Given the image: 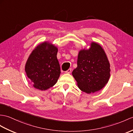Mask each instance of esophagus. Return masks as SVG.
Wrapping results in <instances>:
<instances>
[{"label":"esophagus","mask_w":133,"mask_h":133,"mask_svg":"<svg viewBox=\"0 0 133 133\" xmlns=\"http://www.w3.org/2000/svg\"><path fill=\"white\" fill-rule=\"evenodd\" d=\"M71 72V69H68L66 71V73H67V74H70Z\"/></svg>","instance_id":"34e87169"}]
</instances>
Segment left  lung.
<instances>
[{
	"mask_svg": "<svg viewBox=\"0 0 133 133\" xmlns=\"http://www.w3.org/2000/svg\"><path fill=\"white\" fill-rule=\"evenodd\" d=\"M77 64L72 74L81 91L94 93L108 82L110 64L103 49L97 43L92 42L89 50L79 51Z\"/></svg>",
	"mask_w": 133,
	"mask_h": 133,
	"instance_id": "obj_1",
	"label": "left lung"
}]
</instances>
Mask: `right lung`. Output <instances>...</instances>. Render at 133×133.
Masks as SVG:
<instances>
[{
  "label": "right lung",
  "mask_w": 133,
  "mask_h": 133,
  "mask_svg": "<svg viewBox=\"0 0 133 133\" xmlns=\"http://www.w3.org/2000/svg\"><path fill=\"white\" fill-rule=\"evenodd\" d=\"M57 52V47L45 42L37 46L29 55L25 70L36 89L46 90L58 81L61 70Z\"/></svg>",
  "instance_id": "add662e5"
}]
</instances>
